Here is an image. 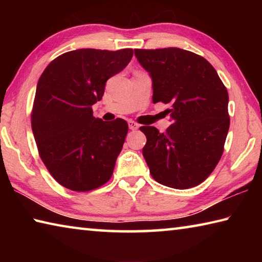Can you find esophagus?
<instances>
[{
  "label": "esophagus",
  "mask_w": 262,
  "mask_h": 262,
  "mask_svg": "<svg viewBox=\"0 0 262 262\" xmlns=\"http://www.w3.org/2000/svg\"><path fill=\"white\" fill-rule=\"evenodd\" d=\"M128 126H129L130 130H135V129H137V128H139V125H137V123L134 122V121H128Z\"/></svg>",
  "instance_id": "34e87169"
}]
</instances>
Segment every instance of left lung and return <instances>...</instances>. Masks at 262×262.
Listing matches in <instances>:
<instances>
[{
  "mask_svg": "<svg viewBox=\"0 0 262 262\" xmlns=\"http://www.w3.org/2000/svg\"><path fill=\"white\" fill-rule=\"evenodd\" d=\"M152 79V101L171 104L173 123L166 133L143 126L142 154L150 173L167 187L186 189L205 181L224 150L230 118L229 95L205 57L177 47L135 50Z\"/></svg>",
  "mask_w": 262,
  "mask_h": 262,
  "instance_id": "8db88e82",
  "label": "left lung"
}]
</instances>
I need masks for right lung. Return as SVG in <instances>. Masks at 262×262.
Returning a JSON list of instances; mask_svg holds the SVG:
<instances>
[{
  "mask_svg": "<svg viewBox=\"0 0 262 262\" xmlns=\"http://www.w3.org/2000/svg\"><path fill=\"white\" fill-rule=\"evenodd\" d=\"M132 57V48H82L57 56L39 78L31 125L41 161L63 187L88 192L112 177L128 123L95 118L91 106Z\"/></svg>",
  "mask_w": 262,
  "mask_h": 262,
  "instance_id": "add662e5",
  "label": "right lung"
}]
</instances>
